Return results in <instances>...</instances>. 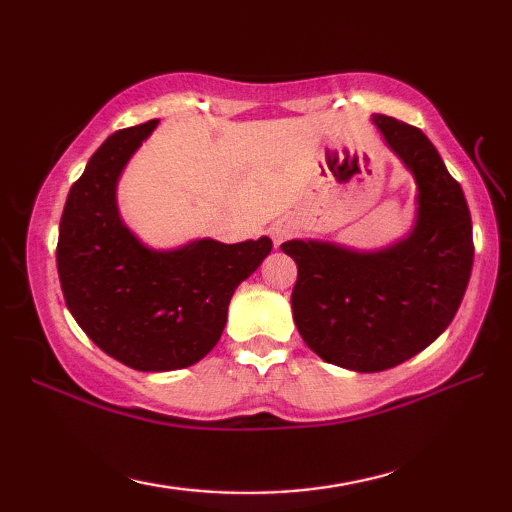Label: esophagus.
<instances>
[{"label":"esophagus","instance_id":"34e87169","mask_svg":"<svg viewBox=\"0 0 512 512\" xmlns=\"http://www.w3.org/2000/svg\"><path fill=\"white\" fill-rule=\"evenodd\" d=\"M293 223H289V221H280V223H275L273 228H271V237H273V241H275V246H280L284 239H289L291 235H293Z\"/></svg>","mask_w":512,"mask_h":512}]
</instances>
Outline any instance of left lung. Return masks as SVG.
Wrapping results in <instances>:
<instances>
[{"instance_id":"obj_1","label":"left lung","mask_w":512,"mask_h":512,"mask_svg":"<svg viewBox=\"0 0 512 512\" xmlns=\"http://www.w3.org/2000/svg\"><path fill=\"white\" fill-rule=\"evenodd\" d=\"M372 124L418 187L411 230L375 250L323 239L280 246L298 264L291 309L302 341L357 372L395 368L436 341L461 307L474 262L470 210L436 146L393 117L372 115Z\"/></svg>"}]
</instances>
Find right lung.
I'll use <instances>...</instances> for the list:
<instances>
[{
    "label": "right lung",
    "mask_w": 512,
    "mask_h": 512,
    "mask_svg": "<svg viewBox=\"0 0 512 512\" xmlns=\"http://www.w3.org/2000/svg\"><path fill=\"white\" fill-rule=\"evenodd\" d=\"M160 121L112 133L69 189L56 264L67 309L124 366L167 372L194 366L219 343L235 289L273 248L268 237H210L151 248L121 221L117 185Z\"/></svg>",
    "instance_id": "add662e5"
}]
</instances>
